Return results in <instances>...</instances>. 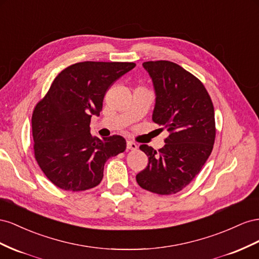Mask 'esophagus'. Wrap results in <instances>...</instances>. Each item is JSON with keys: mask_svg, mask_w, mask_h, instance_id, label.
I'll use <instances>...</instances> for the list:
<instances>
[{"mask_svg": "<svg viewBox=\"0 0 259 259\" xmlns=\"http://www.w3.org/2000/svg\"><path fill=\"white\" fill-rule=\"evenodd\" d=\"M137 149H138V145L135 142H132V141L127 142V150L128 151H137Z\"/></svg>", "mask_w": 259, "mask_h": 259, "instance_id": "1", "label": "esophagus"}]
</instances>
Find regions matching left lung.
Returning a JSON list of instances; mask_svg holds the SVG:
<instances>
[{"label":"left lung","instance_id":"8db88e82","mask_svg":"<svg viewBox=\"0 0 259 259\" xmlns=\"http://www.w3.org/2000/svg\"><path fill=\"white\" fill-rule=\"evenodd\" d=\"M156 93L153 121L166 128L164 147L142 144L149 164L137 175L142 189L159 195L180 192L209 157L216 138L215 110L202 81L169 61L144 62Z\"/></svg>","mask_w":259,"mask_h":259}]
</instances>
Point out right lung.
Masks as SVG:
<instances>
[{
  "label": "right lung",
  "mask_w": 259,
  "mask_h": 259,
  "mask_svg": "<svg viewBox=\"0 0 259 259\" xmlns=\"http://www.w3.org/2000/svg\"><path fill=\"white\" fill-rule=\"evenodd\" d=\"M136 67L128 62H82L68 66L52 82L32 114L34 158L57 188L80 192L103 179L108 158L124 152L120 136H92V115L99 116L108 89Z\"/></svg>",
  "instance_id": "1"
}]
</instances>
